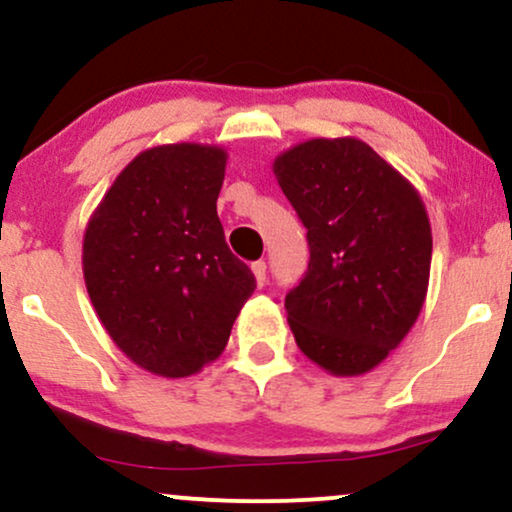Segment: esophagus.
Segmentation results:
<instances>
[{
	"mask_svg": "<svg viewBox=\"0 0 512 512\" xmlns=\"http://www.w3.org/2000/svg\"><path fill=\"white\" fill-rule=\"evenodd\" d=\"M252 274H255L257 286H264V281H267V264H264L262 260L252 262Z\"/></svg>",
	"mask_w": 512,
	"mask_h": 512,
	"instance_id": "34e87169",
	"label": "esophagus"
}]
</instances>
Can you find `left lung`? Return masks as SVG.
<instances>
[{"mask_svg": "<svg viewBox=\"0 0 512 512\" xmlns=\"http://www.w3.org/2000/svg\"><path fill=\"white\" fill-rule=\"evenodd\" d=\"M272 170L308 228V272L286 296L298 349L337 378L368 373L424 308L433 252L424 199L356 137L308 139Z\"/></svg>", "mask_w": 512, "mask_h": 512, "instance_id": "left-lung-1", "label": "left lung"}]
</instances>
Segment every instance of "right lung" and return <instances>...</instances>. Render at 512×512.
Returning <instances> with one entry per match:
<instances>
[{
  "label": "right lung",
  "instance_id": "right-lung-1",
  "mask_svg": "<svg viewBox=\"0 0 512 512\" xmlns=\"http://www.w3.org/2000/svg\"><path fill=\"white\" fill-rule=\"evenodd\" d=\"M226 161L216 144L151 146L86 223L81 267L93 310L117 349L161 378L216 361L257 286L216 214Z\"/></svg>",
  "mask_w": 512,
  "mask_h": 512
}]
</instances>
